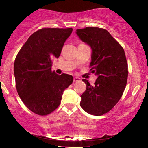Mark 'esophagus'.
<instances>
[{"label": "esophagus", "instance_id": "34e87169", "mask_svg": "<svg viewBox=\"0 0 148 148\" xmlns=\"http://www.w3.org/2000/svg\"><path fill=\"white\" fill-rule=\"evenodd\" d=\"M81 81V79L79 77H74L73 78V82H79Z\"/></svg>", "mask_w": 148, "mask_h": 148}]
</instances>
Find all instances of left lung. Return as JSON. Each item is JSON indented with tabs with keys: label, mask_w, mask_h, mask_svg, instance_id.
<instances>
[{
	"label": "left lung",
	"mask_w": 148,
	"mask_h": 148,
	"mask_svg": "<svg viewBox=\"0 0 148 148\" xmlns=\"http://www.w3.org/2000/svg\"><path fill=\"white\" fill-rule=\"evenodd\" d=\"M76 34L92 48L90 71L98 77L94 86L83 79L86 90L80 106L89 114L101 116L116 104L126 87L128 64L124 49L102 28L88 27L77 29Z\"/></svg>",
	"instance_id": "obj_1"
}]
</instances>
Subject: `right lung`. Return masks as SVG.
Masks as SVG:
<instances>
[{"label":"right lung","instance_id":"obj_1","mask_svg":"<svg viewBox=\"0 0 148 148\" xmlns=\"http://www.w3.org/2000/svg\"><path fill=\"white\" fill-rule=\"evenodd\" d=\"M72 28H42L32 34L14 63L16 89L24 104L38 115H47L60 104L72 75L52 71V58L59 57Z\"/></svg>","mask_w":148,"mask_h":148}]
</instances>
